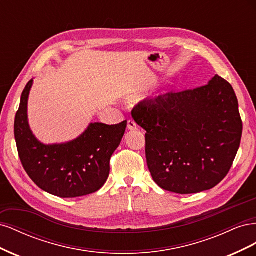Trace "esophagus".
<instances>
[{
	"mask_svg": "<svg viewBox=\"0 0 256 256\" xmlns=\"http://www.w3.org/2000/svg\"><path fill=\"white\" fill-rule=\"evenodd\" d=\"M127 127H128L129 130H136L138 129V125L136 124V122H134L132 120H128Z\"/></svg>",
	"mask_w": 256,
	"mask_h": 256,
	"instance_id": "obj_1",
	"label": "esophagus"
}]
</instances>
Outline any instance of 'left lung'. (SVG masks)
Returning <instances> with one entry per match:
<instances>
[{"instance_id":"left-lung-1","label":"left lung","mask_w":256,"mask_h":256,"mask_svg":"<svg viewBox=\"0 0 256 256\" xmlns=\"http://www.w3.org/2000/svg\"><path fill=\"white\" fill-rule=\"evenodd\" d=\"M131 115L146 131L147 166L160 188L198 193L228 175L242 122L233 88L218 74L204 86L138 104Z\"/></svg>"}]
</instances>
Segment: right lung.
I'll list each match as a JSON object with an SVG mask.
<instances>
[{"label":"right lung","mask_w":256,"mask_h":256,"mask_svg":"<svg viewBox=\"0 0 256 256\" xmlns=\"http://www.w3.org/2000/svg\"><path fill=\"white\" fill-rule=\"evenodd\" d=\"M33 79L23 90L14 118V138L21 164L38 187L58 198H78L98 191L110 174V159L125 134L127 120L118 125L90 122L65 143L44 144L30 130L28 102Z\"/></svg>","instance_id":"add662e5"}]
</instances>
